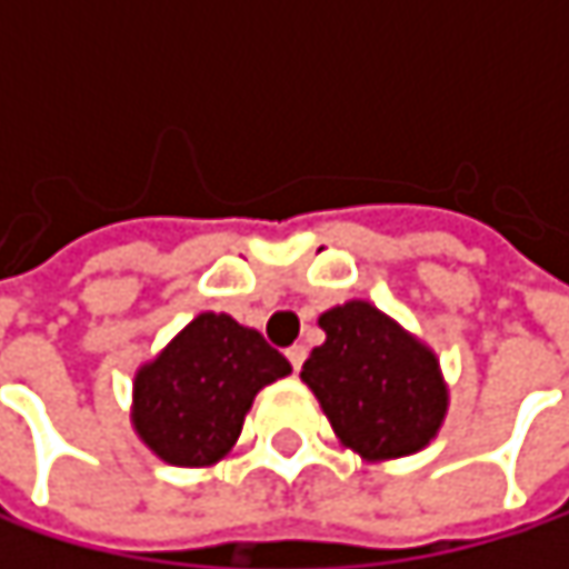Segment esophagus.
<instances>
[{"label":"esophagus","mask_w":569,"mask_h":569,"mask_svg":"<svg viewBox=\"0 0 569 569\" xmlns=\"http://www.w3.org/2000/svg\"><path fill=\"white\" fill-rule=\"evenodd\" d=\"M286 359H289V366L299 372L302 362H306V346H289V349H286Z\"/></svg>","instance_id":"1"}]
</instances>
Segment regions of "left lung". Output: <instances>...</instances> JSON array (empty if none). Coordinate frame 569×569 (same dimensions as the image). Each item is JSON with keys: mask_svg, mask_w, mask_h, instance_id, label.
Returning a JSON list of instances; mask_svg holds the SVG:
<instances>
[{"mask_svg": "<svg viewBox=\"0 0 569 569\" xmlns=\"http://www.w3.org/2000/svg\"><path fill=\"white\" fill-rule=\"evenodd\" d=\"M326 342L299 379L319 398L336 438L379 465L428 448L448 415V382L428 342L366 299L319 316Z\"/></svg>", "mask_w": 569, "mask_h": 569, "instance_id": "left-lung-1", "label": "left lung"}]
</instances>
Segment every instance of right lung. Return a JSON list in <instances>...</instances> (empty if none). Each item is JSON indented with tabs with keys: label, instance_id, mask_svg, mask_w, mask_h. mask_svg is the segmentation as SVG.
Masks as SVG:
<instances>
[{
	"label": "right lung",
	"instance_id": "obj_1",
	"mask_svg": "<svg viewBox=\"0 0 569 569\" xmlns=\"http://www.w3.org/2000/svg\"><path fill=\"white\" fill-rule=\"evenodd\" d=\"M292 366L227 312L193 316L134 372L131 425L173 468H210L230 455L260 389Z\"/></svg>",
	"mask_w": 569,
	"mask_h": 569
}]
</instances>
